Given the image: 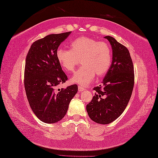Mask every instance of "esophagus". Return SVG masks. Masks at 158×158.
<instances>
[{"label": "esophagus", "mask_w": 158, "mask_h": 158, "mask_svg": "<svg viewBox=\"0 0 158 158\" xmlns=\"http://www.w3.org/2000/svg\"><path fill=\"white\" fill-rule=\"evenodd\" d=\"M78 91L79 92H82L83 91H85V89H84L83 87H82V86H78Z\"/></svg>", "instance_id": "34e87169"}]
</instances>
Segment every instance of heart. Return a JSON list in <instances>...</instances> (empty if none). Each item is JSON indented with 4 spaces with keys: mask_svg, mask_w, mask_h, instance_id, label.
Returning a JSON list of instances; mask_svg holds the SVG:
<instances>
[{
    "mask_svg": "<svg viewBox=\"0 0 158 158\" xmlns=\"http://www.w3.org/2000/svg\"><path fill=\"white\" fill-rule=\"evenodd\" d=\"M71 50L59 47L56 51L58 63L67 72H72L80 59L83 65L73 74L71 82L87 86L95 74L104 76L110 68L112 54L110 46L104 41L91 37H80L70 44Z\"/></svg>",
    "mask_w": 158,
    "mask_h": 158,
    "instance_id": "b5f03b06",
    "label": "heart"
}]
</instances>
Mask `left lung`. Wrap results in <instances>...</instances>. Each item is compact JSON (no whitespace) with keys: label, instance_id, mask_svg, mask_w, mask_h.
<instances>
[{"label":"left lung","instance_id":"1","mask_svg":"<svg viewBox=\"0 0 158 158\" xmlns=\"http://www.w3.org/2000/svg\"><path fill=\"white\" fill-rule=\"evenodd\" d=\"M104 38L111 44L112 64L103 80L102 86L93 88L95 95L86 105L90 118L99 124L110 123L123 113L134 85V65L127 48L112 37Z\"/></svg>","mask_w":158,"mask_h":158}]
</instances>
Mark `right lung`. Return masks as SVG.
Returning <instances> with one entry per match:
<instances>
[{
  "mask_svg": "<svg viewBox=\"0 0 158 158\" xmlns=\"http://www.w3.org/2000/svg\"><path fill=\"white\" fill-rule=\"evenodd\" d=\"M71 32L51 34L35 41L26 58L24 87L29 105L41 121L54 123L65 117L70 101L78 92L73 85L57 89L67 76L56 57V51Z\"/></svg>",
  "mask_w": 158,
  "mask_h": 158,
  "instance_id": "obj_1",
  "label": "right lung"
}]
</instances>
